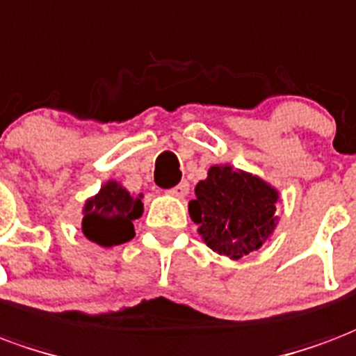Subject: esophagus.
<instances>
[{
  "label": "esophagus",
  "instance_id": "1",
  "mask_svg": "<svg viewBox=\"0 0 356 356\" xmlns=\"http://www.w3.org/2000/svg\"><path fill=\"white\" fill-rule=\"evenodd\" d=\"M188 183L186 181H181L179 185H175L173 188H170V194L171 196H177V198H185L186 194H188Z\"/></svg>",
  "mask_w": 356,
  "mask_h": 356
}]
</instances>
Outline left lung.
Wrapping results in <instances>:
<instances>
[{"instance_id": "obj_1", "label": "left lung", "mask_w": 356, "mask_h": 356, "mask_svg": "<svg viewBox=\"0 0 356 356\" xmlns=\"http://www.w3.org/2000/svg\"><path fill=\"white\" fill-rule=\"evenodd\" d=\"M194 192L196 198L188 204L191 218L218 254L238 260L272 236L277 192L262 179L230 165H213Z\"/></svg>"}]
</instances>
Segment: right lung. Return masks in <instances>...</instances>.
I'll return each instance as SVG.
<instances>
[{"label":"right lung","mask_w":356,"mask_h":356,"mask_svg":"<svg viewBox=\"0 0 356 356\" xmlns=\"http://www.w3.org/2000/svg\"><path fill=\"white\" fill-rule=\"evenodd\" d=\"M141 198V194L134 198L118 183L109 181L97 196L84 205V236L102 247L130 241L136 236L134 220L143 213Z\"/></svg>","instance_id":"1"}]
</instances>
